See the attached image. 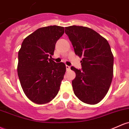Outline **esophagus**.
<instances>
[{"label":"esophagus","mask_w":129,"mask_h":129,"mask_svg":"<svg viewBox=\"0 0 129 129\" xmlns=\"http://www.w3.org/2000/svg\"><path fill=\"white\" fill-rule=\"evenodd\" d=\"M66 70H70V66H66Z\"/></svg>","instance_id":"obj_1"}]
</instances>
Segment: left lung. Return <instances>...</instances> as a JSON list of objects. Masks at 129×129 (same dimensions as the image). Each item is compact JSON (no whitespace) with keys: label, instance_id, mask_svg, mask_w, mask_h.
<instances>
[{"label":"left lung","instance_id":"8db88e82","mask_svg":"<svg viewBox=\"0 0 129 129\" xmlns=\"http://www.w3.org/2000/svg\"><path fill=\"white\" fill-rule=\"evenodd\" d=\"M65 32L76 55L82 57V69L71 67L74 94L85 104L100 102L108 92L113 76L114 57L108 41L97 32L83 26L66 27Z\"/></svg>","mask_w":129,"mask_h":129}]
</instances>
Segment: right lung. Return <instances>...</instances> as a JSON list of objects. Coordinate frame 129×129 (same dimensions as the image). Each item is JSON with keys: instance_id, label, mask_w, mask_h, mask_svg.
Here are the masks:
<instances>
[{"instance_id": "obj_1", "label": "right lung", "mask_w": 129, "mask_h": 129, "mask_svg": "<svg viewBox=\"0 0 129 129\" xmlns=\"http://www.w3.org/2000/svg\"><path fill=\"white\" fill-rule=\"evenodd\" d=\"M64 27L49 25L38 29L22 42L18 52V75L25 95L37 104H47L57 95L66 71L63 62L51 59Z\"/></svg>"}]
</instances>
